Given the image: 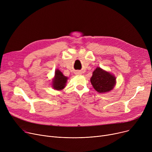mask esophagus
Returning a JSON list of instances; mask_svg holds the SVG:
<instances>
[{
	"label": "esophagus",
	"mask_w": 152,
	"mask_h": 152,
	"mask_svg": "<svg viewBox=\"0 0 152 152\" xmlns=\"http://www.w3.org/2000/svg\"><path fill=\"white\" fill-rule=\"evenodd\" d=\"M81 73H79V72H78V73H77V74H81Z\"/></svg>",
	"instance_id": "esophagus-1"
}]
</instances>
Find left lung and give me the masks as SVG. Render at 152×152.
Instances as JSON below:
<instances>
[{
    "mask_svg": "<svg viewBox=\"0 0 152 152\" xmlns=\"http://www.w3.org/2000/svg\"><path fill=\"white\" fill-rule=\"evenodd\" d=\"M91 83L95 91L99 93H105L113 89L116 77L109 72L97 67L93 72Z\"/></svg>",
    "mask_w": 152,
    "mask_h": 152,
    "instance_id": "1",
    "label": "left lung"
}]
</instances>
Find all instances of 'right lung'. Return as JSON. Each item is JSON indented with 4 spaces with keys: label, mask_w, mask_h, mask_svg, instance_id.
Here are the masks:
<instances>
[{
    "label": "right lung",
    "mask_w": 152,
    "mask_h": 152,
    "mask_svg": "<svg viewBox=\"0 0 152 152\" xmlns=\"http://www.w3.org/2000/svg\"><path fill=\"white\" fill-rule=\"evenodd\" d=\"M67 80L68 77L66 76H64L59 69H56L52 81V87L55 90L61 91L66 86Z\"/></svg>",
    "instance_id": "obj_1"
}]
</instances>
